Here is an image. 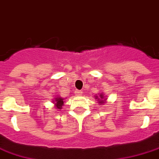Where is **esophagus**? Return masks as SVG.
<instances>
[{"label": "esophagus", "instance_id": "esophagus-1", "mask_svg": "<svg viewBox=\"0 0 159 159\" xmlns=\"http://www.w3.org/2000/svg\"><path fill=\"white\" fill-rule=\"evenodd\" d=\"M75 94L76 95H80L81 94H82V91H81V90H77V89H76V90L75 91Z\"/></svg>", "mask_w": 159, "mask_h": 159}]
</instances>
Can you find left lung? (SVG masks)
<instances>
[{
  "mask_svg": "<svg viewBox=\"0 0 159 159\" xmlns=\"http://www.w3.org/2000/svg\"><path fill=\"white\" fill-rule=\"evenodd\" d=\"M101 96L102 97V95H101ZM96 98H97V96H96ZM102 99H103V98H102Z\"/></svg>",
  "mask_w": 159,
  "mask_h": 159,
  "instance_id": "left-lung-1",
  "label": "left lung"
}]
</instances>
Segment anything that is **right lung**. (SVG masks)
Masks as SVG:
<instances>
[{"label": "right lung", "mask_w": 159, "mask_h": 159, "mask_svg": "<svg viewBox=\"0 0 159 159\" xmlns=\"http://www.w3.org/2000/svg\"><path fill=\"white\" fill-rule=\"evenodd\" d=\"M63 100L64 99H62V98H58V100L56 101V107L58 109H61L62 107H63V105H64V101Z\"/></svg>", "instance_id": "obj_1"}]
</instances>
